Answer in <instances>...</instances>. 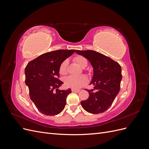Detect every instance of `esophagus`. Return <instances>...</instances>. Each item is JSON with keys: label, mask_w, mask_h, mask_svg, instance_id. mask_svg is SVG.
<instances>
[{"label": "esophagus", "mask_w": 149, "mask_h": 149, "mask_svg": "<svg viewBox=\"0 0 149 149\" xmlns=\"http://www.w3.org/2000/svg\"><path fill=\"white\" fill-rule=\"evenodd\" d=\"M80 90L79 89H71V91L72 92H76V93H78L79 92Z\"/></svg>", "instance_id": "esophagus-1"}]
</instances>
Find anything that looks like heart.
<instances>
[{"mask_svg":"<svg viewBox=\"0 0 149 149\" xmlns=\"http://www.w3.org/2000/svg\"><path fill=\"white\" fill-rule=\"evenodd\" d=\"M74 61L79 66L84 68L87 66L88 61L83 56H76L74 58ZM68 60L63 61L59 67V73L62 75H65L67 73ZM88 81V78L85 75H81L78 76H68L64 79V83L66 87L73 89H78L84 86Z\"/></svg>","mask_w":149,"mask_h":149,"instance_id":"1","label":"heart"}]
</instances>
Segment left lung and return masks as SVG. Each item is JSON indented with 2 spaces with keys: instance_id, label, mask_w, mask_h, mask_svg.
<instances>
[{
  "instance_id": "obj_1",
  "label": "left lung",
  "mask_w": 149,
  "mask_h": 149,
  "mask_svg": "<svg viewBox=\"0 0 149 149\" xmlns=\"http://www.w3.org/2000/svg\"><path fill=\"white\" fill-rule=\"evenodd\" d=\"M76 53L87 58L94 70L90 83L94 85V89H86L89 96L81 104L89 113H102L111 107L120 91L121 67L111 58L95 51L76 50Z\"/></svg>"
}]
</instances>
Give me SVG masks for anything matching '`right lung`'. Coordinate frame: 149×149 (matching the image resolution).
I'll return each mask as SVG.
<instances>
[{
    "label": "right lung",
    "mask_w": 149,
    "mask_h": 149,
    "mask_svg": "<svg viewBox=\"0 0 149 149\" xmlns=\"http://www.w3.org/2000/svg\"><path fill=\"white\" fill-rule=\"evenodd\" d=\"M75 49H58L42 54L30 61L25 70V84L30 97L37 109L47 116H55L64 109L71 89H58L63 83L59 78V67Z\"/></svg>",
    "instance_id": "add662e5"
}]
</instances>
